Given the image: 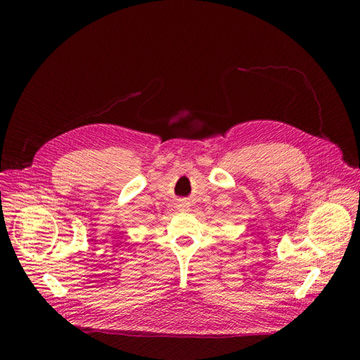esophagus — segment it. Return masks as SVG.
Returning <instances> with one entry per match:
<instances>
[{
	"label": "esophagus",
	"mask_w": 360,
	"mask_h": 360,
	"mask_svg": "<svg viewBox=\"0 0 360 360\" xmlns=\"http://www.w3.org/2000/svg\"><path fill=\"white\" fill-rule=\"evenodd\" d=\"M178 207H179V209H186V207H188V202H186L185 200H181V201L178 202Z\"/></svg>",
	"instance_id": "obj_1"
}]
</instances>
